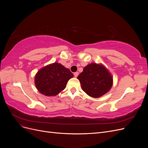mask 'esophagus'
I'll use <instances>...</instances> for the list:
<instances>
[{
	"label": "esophagus",
	"mask_w": 148,
	"mask_h": 148,
	"mask_svg": "<svg viewBox=\"0 0 148 148\" xmlns=\"http://www.w3.org/2000/svg\"><path fill=\"white\" fill-rule=\"evenodd\" d=\"M78 75H79V73L78 72H75V73H74V76L75 77H77L78 76Z\"/></svg>",
	"instance_id": "obj_1"
}]
</instances>
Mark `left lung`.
Instances as JSON below:
<instances>
[{
    "label": "left lung",
    "instance_id": "obj_1",
    "mask_svg": "<svg viewBox=\"0 0 148 148\" xmlns=\"http://www.w3.org/2000/svg\"><path fill=\"white\" fill-rule=\"evenodd\" d=\"M77 78L79 80L83 91L89 96L95 98L104 95L112 86V77L102 65H88Z\"/></svg>",
    "mask_w": 148,
    "mask_h": 148
}]
</instances>
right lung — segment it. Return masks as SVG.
Here are the masks:
<instances>
[{
    "label": "right lung",
    "mask_w": 148,
    "mask_h": 148,
    "mask_svg": "<svg viewBox=\"0 0 148 148\" xmlns=\"http://www.w3.org/2000/svg\"><path fill=\"white\" fill-rule=\"evenodd\" d=\"M73 77L69 69L60 64H50L40 70L35 77V84L42 95L53 96L63 91L69 80Z\"/></svg>",
    "instance_id": "right-lung-1"
}]
</instances>
